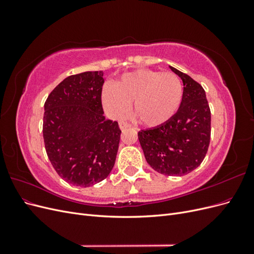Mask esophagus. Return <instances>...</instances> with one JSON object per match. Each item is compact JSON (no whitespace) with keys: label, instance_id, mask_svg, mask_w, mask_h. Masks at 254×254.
Here are the masks:
<instances>
[{"label":"esophagus","instance_id":"obj_1","mask_svg":"<svg viewBox=\"0 0 254 254\" xmlns=\"http://www.w3.org/2000/svg\"><path fill=\"white\" fill-rule=\"evenodd\" d=\"M129 127H130V124H128L127 122H120V128L122 130H125V129H127Z\"/></svg>","mask_w":254,"mask_h":254}]
</instances>
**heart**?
<instances>
[{"label":"heart","mask_w":254,"mask_h":254,"mask_svg":"<svg viewBox=\"0 0 254 254\" xmlns=\"http://www.w3.org/2000/svg\"><path fill=\"white\" fill-rule=\"evenodd\" d=\"M183 87L177 75L142 68L123 75L114 87L106 84L102 101L113 118L128 114L134 103V117L147 127H158L170 121L182 102Z\"/></svg>","instance_id":"heart-1"}]
</instances>
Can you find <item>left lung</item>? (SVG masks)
I'll list each match as a JSON object with an SVG mask.
<instances>
[{
    "instance_id": "left-lung-1",
    "label": "left lung",
    "mask_w": 254,
    "mask_h": 254,
    "mask_svg": "<svg viewBox=\"0 0 254 254\" xmlns=\"http://www.w3.org/2000/svg\"><path fill=\"white\" fill-rule=\"evenodd\" d=\"M182 79L178 111L165 124L137 133L147 163L160 174L183 176L201 164L211 139V110L203 88L170 66Z\"/></svg>"
}]
</instances>
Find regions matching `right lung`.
Returning <instances> with one entry per match:
<instances>
[{
	"label": "right lung",
	"mask_w": 254,
	"mask_h": 254,
	"mask_svg": "<svg viewBox=\"0 0 254 254\" xmlns=\"http://www.w3.org/2000/svg\"><path fill=\"white\" fill-rule=\"evenodd\" d=\"M102 71L71 75L44 104L43 140L56 173L81 188L108 177L121 139L118 122L106 119L102 105Z\"/></svg>",
	"instance_id": "1"
}]
</instances>
